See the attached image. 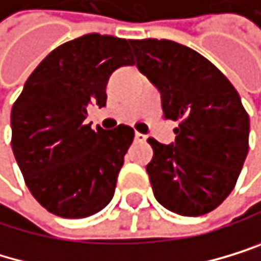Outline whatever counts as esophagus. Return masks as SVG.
<instances>
[{
  "mask_svg": "<svg viewBox=\"0 0 261 261\" xmlns=\"http://www.w3.org/2000/svg\"><path fill=\"white\" fill-rule=\"evenodd\" d=\"M135 141H138V143H144V141H146V135L135 133Z\"/></svg>",
  "mask_w": 261,
  "mask_h": 261,
  "instance_id": "esophagus-1",
  "label": "esophagus"
}]
</instances>
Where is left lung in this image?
I'll return each instance as SVG.
<instances>
[{
  "mask_svg": "<svg viewBox=\"0 0 261 261\" xmlns=\"http://www.w3.org/2000/svg\"><path fill=\"white\" fill-rule=\"evenodd\" d=\"M139 72L179 122L173 144L149 138L146 171L160 205L183 217L215 210L236 186L249 152V115L236 88L204 56L170 40H129Z\"/></svg>",
  "mask_w": 261,
  "mask_h": 261,
  "instance_id": "obj_1",
  "label": "left lung"
}]
</instances>
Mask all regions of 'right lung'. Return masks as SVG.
I'll list each match as a JSON object with an SVG mask.
<instances>
[{
    "mask_svg": "<svg viewBox=\"0 0 261 261\" xmlns=\"http://www.w3.org/2000/svg\"><path fill=\"white\" fill-rule=\"evenodd\" d=\"M129 40L88 33L51 51L11 112L12 152L32 196L62 218H85L112 200L132 126L91 128L88 106H106L114 70L133 65Z\"/></svg>",
    "mask_w": 261,
    "mask_h": 261,
    "instance_id": "add662e5",
    "label": "right lung"
}]
</instances>
